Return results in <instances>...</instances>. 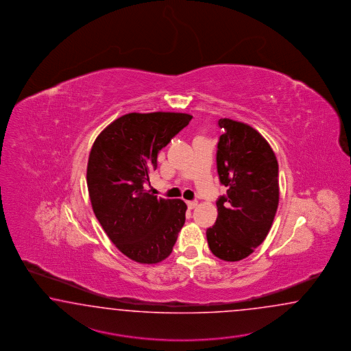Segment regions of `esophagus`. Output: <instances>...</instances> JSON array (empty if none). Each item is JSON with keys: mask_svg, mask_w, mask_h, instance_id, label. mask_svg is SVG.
Segmentation results:
<instances>
[{"mask_svg": "<svg viewBox=\"0 0 351 351\" xmlns=\"http://www.w3.org/2000/svg\"><path fill=\"white\" fill-rule=\"evenodd\" d=\"M186 204H188L189 209H193L195 208V207L198 206V202H197V200H188V202H186Z\"/></svg>", "mask_w": 351, "mask_h": 351, "instance_id": "esophagus-1", "label": "esophagus"}]
</instances>
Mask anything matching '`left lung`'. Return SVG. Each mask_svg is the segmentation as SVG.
Masks as SVG:
<instances>
[{
  "label": "left lung",
  "mask_w": 351,
  "mask_h": 351,
  "mask_svg": "<svg viewBox=\"0 0 351 351\" xmlns=\"http://www.w3.org/2000/svg\"><path fill=\"white\" fill-rule=\"evenodd\" d=\"M217 172L226 195L218 198L216 223L207 230L215 256L237 262L263 243L278 207V163L271 145L247 123L219 119Z\"/></svg>",
  "instance_id": "obj_1"
}]
</instances>
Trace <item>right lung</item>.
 Listing matches in <instances>:
<instances>
[{
    "mask_svg": "<svg viewBox=\"0 0 351 351\" xmlns=\"http://www.w3.org/2000/svg\"><path fill=\"white\" fill-rule=\"evenodd\" d=\"M178 112L123 114L97 136L86 185L95 217L123 256L156 265L170 256L185 223L186 204L149 194L144 184L157 156L191 120Z\"/></svg>",
    "mask_w": 351,
    "mask_h": 351,
    "instance_id": "1",
    "label": "right lung"
}]
</instances>
